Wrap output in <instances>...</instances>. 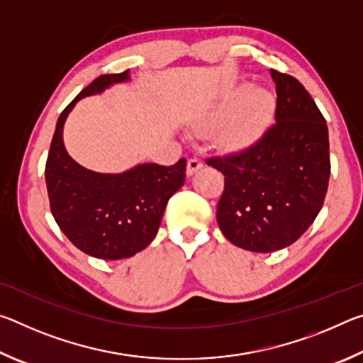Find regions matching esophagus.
Listing matches in <instances>:
<instances>
[{"label":"esophagus","mask_w":363,"mask_h":363,"mask_svg":"<svg viewBox=\"0 0 363 363\" xmlns=\"http://www.w3.org/2000/svg\"><path fill=\"white\" fill-rule=\"evenodd\" d=\"M201 167H203V163L199 158H190L187 162V176H194L196 171L201 169Z\"/></svg>","instance_id":"1"}]
</instances>
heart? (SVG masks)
I'll list each match as a JSON object with an SVG mask.
<instances>
[{"label": "heart", "instance_id": "heart-1", "mask_svg": "<svg viewBox=\"0 0 363 363\" xmlns=\"http://www.w3.org/2000/svg\"><path fill=\"white\" fill-rule=\"evenodd\" d=\"M275 113V97L264 88L238 86L216 106L200 115L194 128L200 134L216 131L214 144L230 155L245 153L259 143Z\"/></svg>", "mask_w": 363, "mask_h": 363}]
</instances>
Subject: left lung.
<instances>
[{"label": "left lung", "mask_w": 363, "mask_h": 363, "mask_svg": "<svg viewBox=\"0 0 363 363\" xmlns=\"http://www.w3.org/2000/svg\"><path fill=\"white\" fill-rule=\"evenodd\" d=\"M275 125L253 149L208 164L224 174L218 224L235 247L270 253L298 240L320 213L330 179L328 128L296 78L270 70Z\"/></svg>", "instance_id": "8db88e82"}]
</instances>
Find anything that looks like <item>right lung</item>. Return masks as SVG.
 I'll return each instance as SVG.
<instances>
[{
	"mask_svg": "<svg viewBox=\"0 0 363 363\" xmlns=\"http://www.w3.org/2000/svg\"><path fill=\"white\" fill-rule=\"evenodd\" d=\"M130 70L101 75L60 113L46 162L51 213L67 238L99 259H123L143 251L155 238L171 195L186 181V158L173 167L139 163L116 174L96 173L73 160L64 145V125L83 97L130 82Z\"/></svg>",
	"mask_w": 363,
	"mask_h": 363,
	"instance_id": "obj_1",
	"label": "right lung"
}]
</instances>
